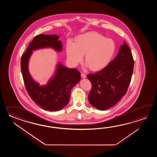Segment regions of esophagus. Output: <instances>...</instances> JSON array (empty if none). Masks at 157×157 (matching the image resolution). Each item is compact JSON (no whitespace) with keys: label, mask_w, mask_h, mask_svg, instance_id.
Here are the masks:
<instances>
[{"label":"esophagus","mask_w":157,"mask_h":157,"mask_svg":"<svg viewBox=\"0 0 157 157\" xmlns=\"http://www.w3.org/2000/svg\"><path fill=\"white\" fill-rule=\"evenodd\" d=\"M81 77L82 78H85L86 77V75L85 74H83V73H82V74H81Z\"/></svg>","instance_id":"1"}]
</instances>
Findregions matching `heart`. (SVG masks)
<instances>
[{
  "instance_id": "b5f03b06",
  "label": "heart",
  "mask_w": 157,
  "mask_h": 157,
  "mask_svg": "<svg viewBox=\"0 0 157 157\" xmlns=\"http://www.w3.org/2000/svg\"><path fill=\"white\" fill-rule=\"evenodd\" d=\"M113 40L96 32H89L77 36L75 43L68 41L66 52L68 62L74 66L83 59L86 67L93 71L102 70L110 63L116 52Z\"/></svg>"
}]
</instances>
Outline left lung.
Returning a JSON list of instances; mask_svg holds the SVG:
<instances>
[{
	"mask_svg": "<svg viewBox=\"0 0 157 157\" xmlns=\"http://www.w3.org/2000/svg\"><path fill=\"white\" fill-rule=\"evenodd\" d=\"M133 57L124 41L117 56L107 67L95 74L87 75L92 88L88 96L93 107L105 110L113 107L127 92L133 74Z\"/></svg>",
	"mask_w": 157,
	"mask_h": 157,
	"instance_id": "1",
	"label": "left lung"
}]
</instances>
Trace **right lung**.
I'll use <instances>...</instances> for the list:
<instances>
[{"mask_svg":"<svg viewBox=\"0 0 157 157\" xmlns=\"http://www.w3.org/2000/svg\"><path fill=\"white\" fill-rule=\"evenodd\" d=\"M56 35L40 34L33 38L21 59V68L27 93L31 98L44 110L58 111L68 103L72 89L81 80L76 68H68L60 63L57 64L53 76L46 85L40 86L33 80L29 71V59L33 51L51 48L57 52L62 50V42Z\"/></svg>","mask_w":157,"mask_h":157,"instance_id":"1","label":"right lung"}]
</instances>
